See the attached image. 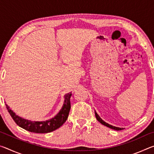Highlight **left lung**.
Returning a JSON list of instances; mask_svg holds the SVG:
<instances>
[{"label":"left lung","mask_w":154,"mask_h":154,"mask_svg":"<svg viewBox=\"0 0 154 154\" xmlns=\"http://www.w3.org/2000/svg\"><path fill=\"white\" fill-rule=\"evenodd\" d=\"M95 116H96V119H97V120H98L99 122H100V123L103 124L104 126H107V127H109V128H111V129H113V130H121L123 129V128H118V127H116V126H111V125L109 124H107V123H106L105 122H104V121L103 120V119L100 118V116H99L98 115L97 113H96V111H95Z\"/></svg>","instance_id":"1"}]
</instances>
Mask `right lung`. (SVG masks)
<instances>
[{
    "mask_svg": "<svg viewBox=\"0 0 154 154\" xmlns=\"http://www.w3.org/2000/svg\"><path fill=\"white\" fill-rule=\"evenodd\" d=\"M72 95L71 93L66 94L64 96V103L63 106L57 116L45 122H32L27 120L19 117L9 109V106L6 105L7 109L14 119V122L20 127L28 131L35 133H48L58 129L66 121L69 113L71 109V102L70 98Z\"/></svg>",
    "mask_w": 154,
    "mask_h": 154,
    "instance_id": "obj_1",
    "label": "right lung"
}]
</instances>
